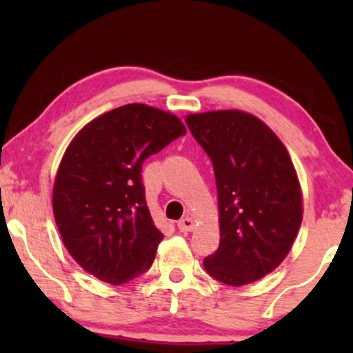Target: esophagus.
<instances>
[{"mask_svg":"<svg viewBox=\"0 0 353 353\" xmlns=\"http://www.w3.org/2000/svg\"><path fill=\"white\" fill-rule=\"evenodd\" d=\"M178 230H180L181 233L192 231L194 230V220H192L191 216H185V219H181L180 221H178Z\"/></svg>","mask_w":353,"mask_h":353,"instance_id":"34e87169","label":"esophagus"}]
</instances>
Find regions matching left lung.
<instances>
[{
    "label": "left lung",
    "mask_w": 353,
    "mask_h": 353,
    "mask_svg": "<svg viewBox=\"0 0 353 353\" xmlns=\"http://www.w3.org/2000/svg\"><path fill=\"white\" fill-rule=\"evenodd\" d=\"M210 157L219 197L220 245L207 273L230 286L267 276L286 259L302 223L297 172L267 123L238 109L186 115Z\"/></svg>",
    "instance_id": "obj_1"
}]
</instances>
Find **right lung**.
Listing matches in <instances>:
<instances>
[{
    "mask_svg": "<svg viewBox=\"0 0 353 353\" xmlns=\"http://www.w3.org/2000/svg\"><path fill=\"white\" fill-rule=\"evenodd\" d=\"M186 133L175 114L127 104L86 123L52 186L62 243L86 273L120 286L146 272L163 234L148 209L141 165Z\"/></svg>",
    "mask_w": 353,
    "mask_h": 353,
    "instance_id": "add662e5",
    "label": "right lung"
}]
</instances>
